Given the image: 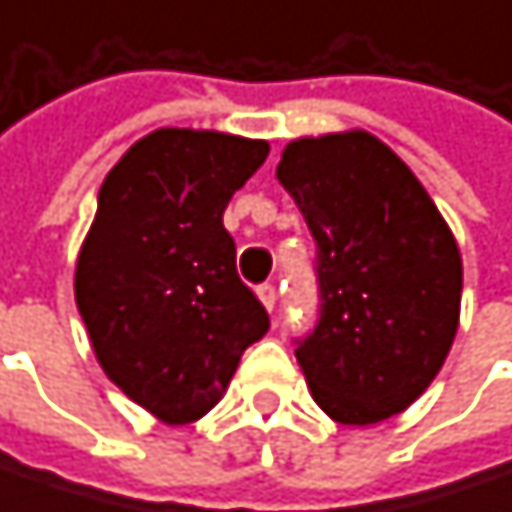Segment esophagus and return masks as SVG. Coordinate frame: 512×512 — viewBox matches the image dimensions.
<instances>
[{"instance_id": "34e87169", "label": "esophagus", "mask_w": 512, "mask_h": 512, "mask_svg": "<svg viewBox=\"0 0 512 512\" xmlns=\"http://www.w3.org/2000/svg\"><path fill=\"white\" fill-rule=\"evenodd\" d=\"M256 294H259V300H262L265 309H274V303H277V288L271 286V283H265V286L256 288Z\"/></svg>"}]
</instances>
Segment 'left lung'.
I'll list each match as a JSON object with an SVG mask.
<instances>
[{"label": "left lung", "instance_id": "obj_1", "mask_svg": "<svg viewBox=\"0 0 512 512\" xmlns=\"http://www.w3.org/2000/svg\"><path fill=\"white\" fill-rule=\"evenodd\" d=\"M277 179L318 244L321 318L294 351L315 404L356 427L404 413L460 327L463 259L451 226L365 129L291 141Z\"/></svg>", "mask_w": 512, "mask_h": 512}]
</instances>
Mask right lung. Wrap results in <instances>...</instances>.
I'll return each instance as SVG.
<instances>
[{
  "label": "right lung",
  "instance_id": "1",
  "mask_svg": "<svg viewBox=\"0 0 512 512\" xmlns=\"http://www.w3.org/2000/svg\"><path fill=\"white\" fill-rule=\"evenodd\" d=\"M268 150L256 138L164 126L99 185L76 306L105 377L170 427L206 416L241 353L268 333L224 229L226 203Z\"/></svg>",
  "mask_w": 512,
  "mask_h": 512
}]
</instances>
